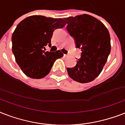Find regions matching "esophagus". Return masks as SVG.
Here are the masks:
<instances>
[{
	"label": "esophagus",
	"mask_w": 125,
	"mask_h": 125,
	"mask_svg": "<svg viewBox=\"0 0 125 125\" xmlns=\"http://www.w3.org/2000/svg\"><path fill=\"white\" fill-rule=\"evenodd\" d=\"M69 56L68 55H67V54H64V57H68Z\"/></svg>",
	"instance_id": "obj_1"
}]
</instances>
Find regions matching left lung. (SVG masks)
<instances>
[{"label": "left lung", "mask_w": 125, "mask_h": 125, "mask_svg": "<svg viewBox=\"0 0 125 125\" xmlns=\"http://www.w3.org/2000/svg\"><path fill=\"white\" fill-rule=\"evenodd\" d=\"M65 21L76 48L82 50L76 66L67 69L69 76L80 83L91 82L101 73L110 53L108 30L101 21L87 14L69 17Z\"/></svg>", "instance_id": "left-lung-1"}]
</instances>
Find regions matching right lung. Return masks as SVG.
Listing matches in <instances>:
<instances>
[{
  "mask_svg": "<svg viewBox=\"0 0 125 125\" xmlns=\"http://www.w3.org/2000/svg\"><path fill=\"white\" fill-rule=\"evenodd\" d=\"M66 24L63 19L32 15L21 21L12 34V52L22 72L32 78L40 79L50 73L54 63L63 56L60 51L45 52L56 28Z\"/></svg>",
  "mask_w": 125,
  "mask_h": 125,
  "instance_id": "add662e5",
  "label": "right lung"
}]
</instances>
